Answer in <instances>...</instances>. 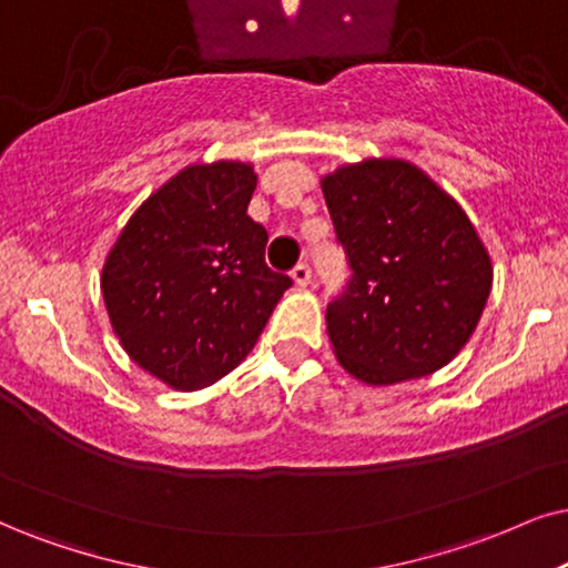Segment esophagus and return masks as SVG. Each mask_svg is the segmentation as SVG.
<instances>
[{
	"mask_svg": "<svg viewBox=\"0 0 568 568\" xmlns=\"http://www.w3.org/2000/svg\"><path fill=\"white\" fill-rule=\"evenodd\" d=\"M293 280H296V285H308V280H312V264L308 262H298L296 267H293Z\"/></svg>",
	"mask_w": 568,
	"mask_h": 568,
	"instance_id": "1",
	"label": "esophagus"
}]
</instances>
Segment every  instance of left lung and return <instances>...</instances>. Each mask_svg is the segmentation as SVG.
Returning <instances> with one entry per match:
<instances>
[{
	"label": "left lung",
	"instance_id": "1",
	"mask_svg": "<svg viewBox=\"0 0 568 568\" xmlns=\"http://www.w3.org/2000/svg\"><path fill=\"white\" fill-rule=\"evenodd\" d=\"M351 275L327 304L337 362L369 385L454 358L490 296V256L462 206L422 170L367 160L322 181Z\"/></svg>",
	"mask_w": 568,
	"mask_h": 568
}]
</instances>
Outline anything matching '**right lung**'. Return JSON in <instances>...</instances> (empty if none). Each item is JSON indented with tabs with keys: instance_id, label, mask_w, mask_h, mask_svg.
Here are the masks:
<instances>
[{
	"instance_id": "add662e5",
	"label": "right lung",
	"mask_w": 568,
	"mask_h": 568,
	"mask_svg": "<svg viewBox=\"0 0 568 568\" xmlns=\"http://www.w3.org/2000/svg\"><path fill=\"white\" fill-rule=\"evenodd\" d=\"M243 162L193 164L139 206L104 264L112 327L139 367L178 390L225 377L293 280L264 262Z\"/></svg>"
}]
</instances>
